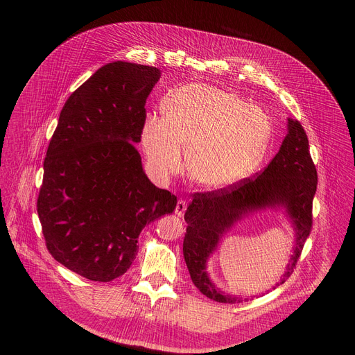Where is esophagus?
Wrapping results in <instances>:
<instances>
[{
	"label": "esophagus",
	"mask_w": 355,
	"mask_h": 355,
	"mask_svg": "<svg viewBox=\"0 0 355 355\" xmlns=\"http://www.w3.org/2000/svg\"><path fill=\"white\" fill-rule=\"evenodd\" d=\"M185 209H187V202H185L184 200H178V201H177V206H175V214H177L178 217H181V216L184 214Z\"/></svg>",
	"instance_id": "obj_1"
}]
</instances>
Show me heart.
<instances>
[{
    "label": "heart",
    "mask_w": 355,
    "mask_h": 355,
    "mask_svg": "<svg viewBox=\"0 0 355 355\" xmlns=\"http://www.w3.org/2000/svg\"><path fill=\"white\" fill-rule=\"evenodd\" d=\"M270 138L272 123L262 109L207 85L177 90L164 103V118L149 115L142 126L144 151L158 178L181 170L187 148L189 175L209 189L249 177Z\"/></svg>",
    "instance_id": "heart-1"
}]
</instances>
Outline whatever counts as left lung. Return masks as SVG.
Instances as JSON below:
<instances>
[{
  "label": "left lung",
  "instance_id": "8db88e82",
  "mask_svg": "<svg viewBox=\"0 0 355 355\" xmlns=\"http://www.w3.org/2000/svg\"><path fill=\"white\" fill-rule=\"evenodd\" d=\"M316 184L318 175L309 154L305 129L300 121L289 118L288 134L281 149L259 175L241 180L226 189L194 193L184 216L189 226L184 236L182 252L197 289L216 302L236 304L243 301V297L221 292L213 284L207 273V260L234 223L257 210L276 207L285 209L295 230V246L289 265L276 286L282 285L293 272L311 233Z\"/></svg>",
  "mask_w": 355,
  "mask_h": 355
}]
</instances>
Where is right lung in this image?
<instances>
[{
	"label": "right lung",
	"instance_id": "add662e5",
	"mask_svg": "<svg viewBox=\"0 0 355 355\" xmlns=\"http://www.w3.org/2000/svg\"><path fill=\"white\" fill-rule=\"evenodd\" d=\"M159 78L153 66H102L69 96L49 144L37 198L46 246L89 281L122 276L142 229L177 206L174 194L148 180L134 145Z\"/></svg>",
	"mask_w": 355,
	"mask_h": 355
}]
</instances>
